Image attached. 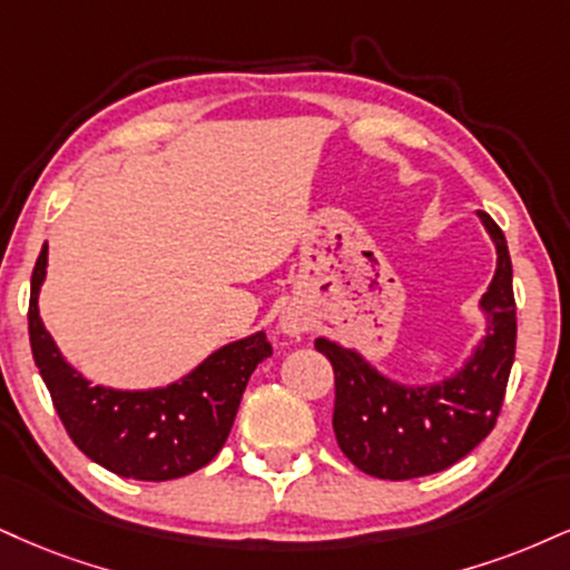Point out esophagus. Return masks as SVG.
I'll use <instances>...</instances> for the list:
<instances>
[{
	"label": "esophagus",
	"mask_w": 570,
	"mask_h": 570,
	"mask_svg": "<svg viewBox=\"0 0 570 570\" xmlns=\"http://www.w3.org/2000/svg\"><path fill=\"white\" fill-rule=\"evenodd\" d=\"M281 328H284V334H289V337H299V334L305 332V318L299 313L286 311L281 315Z\"/></svg>",
	"instance_id": "esophagus-1"
}]
</instances>
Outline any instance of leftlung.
<instances>
[{"mask_svg": "<svg viewBox=\"0 0 570 570\" xmlns=\"http://www.w3.org/2000/svg\"><path fill=\"white\" fill-rule=\"evenodd\" d=\"M497 244V273L481 307L489 328L468 366L433 387H403L368 366L355 351L324 337L315 351L334 368V435L361 472L382 481L433 475L468 456L497 424L515 361V294L507 238L478 212Z\"/></svg>", "mask_w": 570, "mask_h": 570, "instance_id": "8db88e82", "label": "left lung"}]
</instances>
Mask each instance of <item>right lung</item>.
Listing matches in <instances>:
<instances>
[{
	"label": "right lung",
	"instance_id": "right-lung-1",
	"mask_svg": "<svg viewBox=\"0 0 570 570\" xmlns=\"http://www.w3.org/2000/svg\"><path fill=\"white\" fill-rule=\"evenodd\" d=\"M45 273L47 244L31 273L29 340L52 406L77 449L100 468L135 481H173L209 464L228 441L252 372L273 353L265 332L219 347L167 387L135 393L92 387L63 361L39 318Z\"/></svg>",
	"mask_w": 570,
	"mask_h": 570
}]
</instances>
